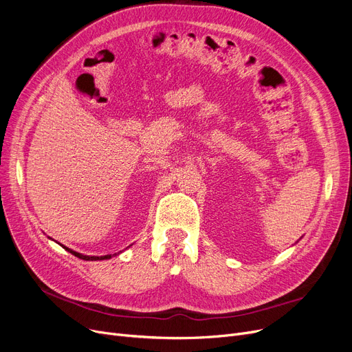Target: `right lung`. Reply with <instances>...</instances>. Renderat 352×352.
<instances>
[{
	"label": "right lung",
	"instance_id": "1",
	"mask_svg": "<svg viewBox=\"0 0 352 352\" xmlns=\"http://www.w3.org/2000/svg\"><path fill=\"white\" fill-rule=\"evenodd\" d=\"M63 248L65 250V251H68V252H71L72 255H76V256H78V258H81V260H85V261H101V260H109L111 256H114V255H117V254H114V255H111V254H108V255H102V256H94V255H84V254H80V252H77V251H72L71 248H68V247H64L63 245Z\"/></svg>",
	"mask_w": 352,
	"mask_h": 352
}]
</instances>
